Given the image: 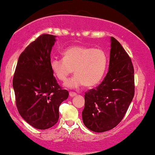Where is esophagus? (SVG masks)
I'll use <instances>...</instances> for the list:
<instances>
[{
    "mask_svg": "<svg viewBox=\"0 0 155 155\" xmlns=\"http://www.w3.org/2000/svg\"><path fill=\"white\" fill-rule=\"evenodd\" d=\"M69 95H70L71 97H73V96L77 95V94L75 92H73V91H70V92H69Z\"/></svg>",
    "mask_w": 155,
    "mask_h": 155,
    "instance_id": "obj_1",
    "label": "esophagus"
}]
</instances>
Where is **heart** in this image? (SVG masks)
Segmentation results:
<instances>
[{
	"instance_id": "1",
	"label": "heart",
	"mask_w": 155,
	"mask_h": 155,
	"mask_svg": "<svg viewBox=\"0 0 155 155\" xmlns=\"http://www.w3.org/2000/svg\"><path fill=\"white\" fill-rule=\"evenodd\" d=\"M63 59H53L51 69L59 80L66 81L73 73L76 75L66 82L70 88L82 85L91 87L101 82L106 72L108 57L102 49L83 45H73L62 53Z\"/></svg>"
}]
</instances>
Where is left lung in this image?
<instances>
[{"instance_id":"obj_1","label":"left lung","mask_w":155,"mask_h":155,"mask_svg":"<svg viewBox=\"0 0 155 155\" xmlns=\"http://www.w3.org/2000/svg\"><path fill=\"white\" fill-rule=\"evenodd\" d=\"M134 92L131 58L120 42L111 37L108 72L98 86L84 93V124L97 133L113 129L124 118Z\"/></svg>"}]
</instances>
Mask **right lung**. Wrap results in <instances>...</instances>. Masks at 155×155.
<instances>
[{"mask_svg":"<svg viewBox=\"0 0 155 155\" xmlns=\"http://www.w3.org/2000/svg\"><path fill=\"white\" fill-rule=\"evenodd\" d=\"M54 42V35L42 34L31 42L20 54L13 77L19 113L38 129L57 124L59 105L68 97V91L58 84L51 69Z\"/></svg>","mask_w":155,"mask_h":155,"instance_id":"1","label":"right lung"}]
</instances>
